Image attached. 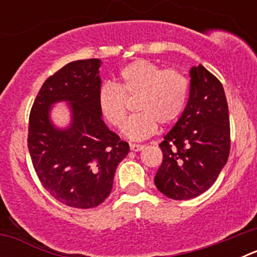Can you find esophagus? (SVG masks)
I'll use <instances>...</instances> for the list:
<instances>
[{
  "instance_id": "obj_1",
  "label": "esophagus",
  "mask_w": 257,
  "mask_h": 257,
  "mask_svg": "<svg viewBox=\"0 0 257 257\" xmlns=\"http://www.w3.org/2000/svg\"><path fill=\"white\" fill-rule=\"evenodd\" d=\"M143 148H144V145H142V144H130V149L133 152H139V151H142Z\"/></svg>"
}]
</instances>
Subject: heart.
<instances>
[{
    "label": "heart",
    "instance_id": "b5f03b06",
    "mask_svg": "<svg viewBox=\"0 0 257 257\" xmlns=\"http://www.w3.org/2000/svg\"><path fill=\"white\" fill-rule=\"evenodd\" d=\"M189 94V81L175 68L162 69L147 59H136L121 68L117 83H105L97 92L100 114L113 127L121 128L126 119V98L138 96L135 109L123 134L133 140L153 135L158 123H174L181 115Z\"/></svg>",
    "mask_w": 257,
    "mask_h": 257
}]
</instances>
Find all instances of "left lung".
Masks as SVG:
<instances>
[{
	"label": "left lung",
	"instance_id": "obj_1",
	"mask_svg": "<svg viewBox=\"0 0 257 257\" xmlns=\"http://www.w3.org/2000/svg\"><path fill=\"white\" fill-rule=\"evenodd\" d=\"M160 147L163 160L154 183L176 201L205 193L225 166L230 152L228 103L221 82L203 65L190 69L188 104Z\"/></svg>",
	"mask_w": 257,
	"mask_h": 257
}]
</instances>
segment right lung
<instances>
[{"label": "right lung", "mask_w": 257, "mask_h": 257, "mask_svg": "<svg viewBox=\"0 0 257 257\" xmlns=\"http://www.w3.org/2000/svg\"><path fill=\"white\" fill-rule=\"evenodd\" d=\"M100 60H76L45 81L29 114L28 149L35 171L56 201L92 208L110 194L128 144L110 131L97 106ZM68 101L72 122L64 131L49 121V108Z\"/></svg>", "instance_id": "right-lung-1"}]
</instances>
